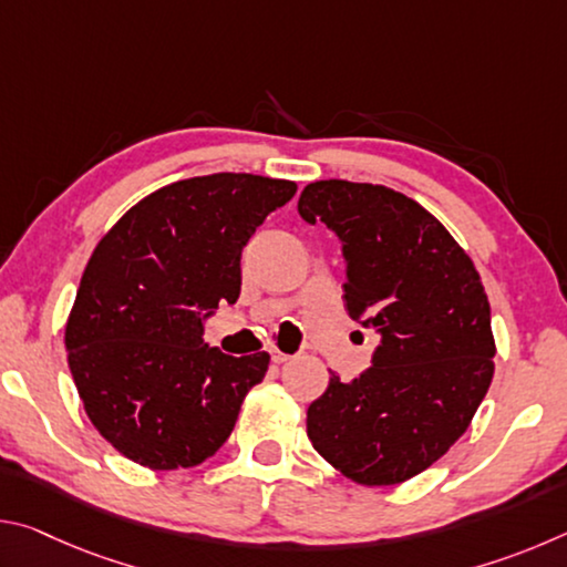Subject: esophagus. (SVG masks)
<instances>
[{"mask_svg": "<svg viewBox=\"0 0 567 567\" xmlns=\"http://www.w3.org/2000/svg\"><path fill=\"white\" fill-rule=\"evenodd\" d=\"M270 352H272V362H277V364H282V362H287V360H292L290 354L282 352V350H277V348H272Z\"/></svg>", "mask_w": 567, "mask_h": 567, "instance_id": "1", "label": "esophagus"}]
</instances>
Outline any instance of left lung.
Listing matches in <instances>:
<instances>
[{
  "label": "left lung",
  "instance_id": "1",
  "mask_svg": "<svg viewBox=\"0 0 567 567\" xmlns=\"http://www.w3.org/2000/svg\"><path fill=\"white\" fill-rule=\"evenodd\" d=\"M348 260L344 302L380 334L372 368L307 408L312 447L358 485H400L465 433L495 372L491 302L473 260L435 215L390 187L320 179L297 203Z\"/></svg>",
  "mask_w": 567,
  "mask_h": 567
}]
</instances>
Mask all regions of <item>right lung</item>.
<instances>
[{
	"label": "right lung",
	"instance_id": "add662e5",
	"mask_svg": "<svg viewBox=\"0 0 567 567\" xmlns=\"http://www.w3.org/2000/svg\"><path fill=\"white\" fill-rule=\"evenodd\" d=\"M295 192L245 172L179 179L94 247L66 318V362L92 425L132 463L195 467L233 433L270 354L209 348L199 310L237 302L243 247Z\"/></svg>",
	"mask_w": 567,
	"mask_h": 567
}]
</instances>
